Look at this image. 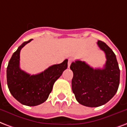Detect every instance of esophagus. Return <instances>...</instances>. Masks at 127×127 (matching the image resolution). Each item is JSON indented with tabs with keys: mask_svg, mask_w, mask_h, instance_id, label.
<instances>
[{
	"mask_svg": "<svg viewBox=\"0 0 127 127\" xmlns=\"http://www.w3.org/2000/svg\"><path fill=\"white\" fill-rule=\"evenodd\" d=\"M72 59H71V58L68 59V67H70V64H71V63H72Z\"/></svg>",
	"mask_w": 127,
	"mask_h": 127,
	"instance_id": "1",
	"label": "esophagus"
}]
</instances>
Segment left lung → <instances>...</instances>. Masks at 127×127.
Returning a JSON list of instances; mask_svg holds the SVG:
<instances>
[{
  "label": "left lung",
  "mask_w": 127,
  "mask_h": 127,
  "mask_svg": "<svg viewBox=\"0 0 127 127\" xmlns=\"http://www.w3.org/2000/svg\"><path fill=\"white\" fill-rule=\"evenodd\" d=\"M104 52L106 61L102 68H93L85 62L76 60L70 64L73 72L72 90L76 100L84 106L97 107L106 104L117 92L120 69L116 55L106 43L97 42Z\"/></svg>",
  "instance_id": "1"
}]
</instances>
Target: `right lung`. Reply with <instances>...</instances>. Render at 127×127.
<instances>
[{
	"mask_svg": "<svg viewBox=\"0 0 127 127\" xmlns=\"http://www.w3.org/2000/svg\"><path fill=\"white\" fill-rule=\"evenodd\" d=\"M32 39L24 42L12 55L8 62L6 79L8 89L15 99L27 106H36L45 102L53 85L67 68L68 60L54 64L39 74L31 75L20 68V52Z\"/></svg>",
	"mask_w": 127,
	"mask_h": 127,
	"instance_id": "obj_1",
	"label": "right lung"
}]
</instances>
